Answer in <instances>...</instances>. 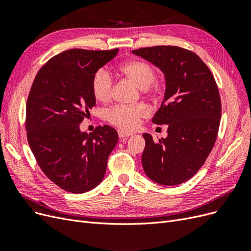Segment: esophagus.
Listing matches in <instances>:
<instances>
[{"label": "esophagus", "instance_id": "1", "mask_svg": "<svg viewBox=\"0 0 251 251\" xmlns=\"http://www.w3.org/2000/svg\"><path fill=\"white\" fill-rule=\"evenodd\" d=\"M118 136H119V138H127V137H130V136H132L133 134L131 133V132H126V131H125V130H118Z\"/></svg>", "mask_w": 251, "mask_h": 251}]
</instances>
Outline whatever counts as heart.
<instances>
[{"mask_svg": "<svg viewBox=\"0 0 251 251\" xmlns=\"http://www.w3.org/2000/svg\"><path fill=\"white\" fill-rule=\"evenodd\" d=\"M120 71L126 77L144 91L156 79V70L150 63L143 59H132L120 66ZM113 91V77L105 68L98 69L92 79V92L97 100L105 102L110 100ZM149 115V109L144 104L124 105L116 104L104 112V118L110 124L123 130H133L137 127L140 120Z\"/></svg>", "mask_w": 251, "mask_h": 251, "instance_id": "b5f03b06", "label": "heart"}]
</instances>
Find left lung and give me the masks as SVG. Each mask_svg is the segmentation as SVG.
<instances>
[{
    "mask_svg": "<svg viewBox=\"0 0 251 251\" xmlns=\"http://www.w3.org/2000/svg\"><path fill=\"white\" fill-rule=\"evenodd\" d=\"M160 69L166 89L153 124L168 125V137L143 134L142 166L156 183L173 186L191 179L215 146L221 118V98L214 75L196 53L177 46L132 51Z\"/></svg>",
    "mask_w": 251,
    "mask_h": 251,
    "instance_id": "left-lung-1",
    "label": "left lung"
}]
</instances>
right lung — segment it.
Segmentation results:
<instances>
[{
    "label": "right lung",
    "instance_id": "right-lung-1",
    "mask_svg": "<svg viewBox=\"0 0 251 251\" xmlns=\"http://www.w3.org/2000/svg\"><path fill=\"white\" fill-rule=\"evenodd\" d=\"M118 49H70L53 56L37 72L26 104L29 147L43 173L64 191L81 194L100 183L118 141L110 126L87 134L79 124L96 100L95 72Z\"/></svg>",
    "mask_w": 251,
    "mask_h": 251
}]
</instances>
